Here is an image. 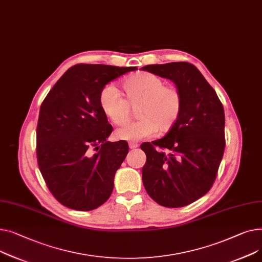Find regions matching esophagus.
<instances>
[{
    "instance_id": "1",
    "label": "esophagus",
    "mask_w": 262,
    "mask_h": 262,
    "mask_svg": "<svg viewBox=\"0 0 262 262\" xmlns=\"http://www.w3.org/2000/svg\"><path fill=\"white\" fill-rule=\"evenodd\" d=\"M138 147V144L137 143H134V142H130L129 143V148L130 149H135V148H137Z\"/></svg>"
}]
</instances>
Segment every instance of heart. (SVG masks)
Here are the masks:
<instances>
[{
    "label": "heart",
    "instance_id": "heart-1",
    "mask_svg": "<svg viewBox=\"0 0 262 262\" xmlns=\"http://www.w3.org/2000/svg\"><path fill=\"white\" fill-rule=\"evenodd\" d=\"M125 98L113 85H105L99 94L103 114L114 125L122 126L131 118V107H136V121L116 131L119 140L141 141L170 131L181 115L183 97L179 89L165 85V81L151 73H137L122 82Z\"/></svg>",
    "mask_w": 262,
    "mask_h": 262
}]
</instances>
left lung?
Returning a JSON list of instances; mask_svg holds the SVG:
<instances>
[{"mask_svg":"<svg viewBox=\"0 0 262 262\" xmlns=\"http://www.w3.org/2000/svg\"><path fill=\"white\" fill-rule=\"evenodd\" d=\"M142 70L170 79L183 97L173 128L144 143L143 183L151 199L166 207H183L206 194L217 178L225 148L222 102L193 64H149Z\"/></svg>","mask_w":262,"mask_h":262,"instance_id":"8db88e82","label":"left lung"}]
</instances>
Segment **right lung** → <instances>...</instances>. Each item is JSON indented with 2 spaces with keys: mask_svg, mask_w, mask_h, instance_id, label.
<instances>
[{
  "mask_svg": "<svg viewBox=\"0 0 262 262\" xmlns=\"http://www.w3.org/2000/svg\"><path fill=\"white\" fill-rule=\"evenodd\" d=\"M135 70L76 64L43 100L37 125L38 166L62 205L86 211L110 198L129 146L126 141L106 142L113 128L100 109L99 94L106 83Z\"/></svg>",
  "mask_w": 262,
  "mask_h": 262,
  "instance_id": "obj_1",
  "label": "right lung"
}]
</instances>
